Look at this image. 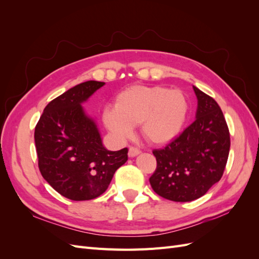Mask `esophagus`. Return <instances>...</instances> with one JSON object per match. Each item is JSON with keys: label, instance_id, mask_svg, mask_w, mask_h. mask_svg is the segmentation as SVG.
<instances>
[{"label": "esophagus", "instance_id": "1", "mask_svg": "<svg viewBox=\"0 0 259 259\" xmlns=\"http://www.w3.org/2000/svg\"><path fill=\"white\" fill-rule=\"evenodd\" d=\"M139 153H140V150L138 148L130 147V149H128V156H130V158H134V156L138 155Z\"/></svg>", "mask_w": 259, "mask_h": 259}]
</instances>
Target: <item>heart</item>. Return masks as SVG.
Segmentation results:
<instances>
[{
	"label": "heart",
	"instance_id": "heart-1",
	"mask_svg": "<svg viewBox=\"0 0 259 259\" xmlns=\"http://www.w3.org/2000/svg\"><path fill=\"white\" fill-rule=\"evenodd\" d=\"M188 112L189 104L180 91L136 85L121 92L115 97L114 107L105 108L103 121L117 139L130 138L139 124L147 142L161 145L179 135Z\"/></svg>",
	"mask_w": 259,
	"mask_h": 259
}]
</instances>
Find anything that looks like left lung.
I'll return each mask as SVG.
<instances>
[{
  "label": "left lung",
  "mask_w": 259,
  "mask_h": 259,
  "mask_svg": "<svg viewBox=\"0 0 259 259\" xmlns=\"http://www.w3.org/2000/svg\"><path fill=\"white\" fill-rule=\"evenodd\" d=\"M198 98L192 124L165 148L152 151L156 168L149 179L160 197L190 202L221 180L228 160L230 134L216 101L193 86Z\"/></svg>",
  "instance_id": "8db88e82"
}]
</instances>
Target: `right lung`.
<instances>
[{"instance_id": "obj_1", "label": "right lung", "mask_w": 259, "mask_h": 259, "mask_svg": "<svg viewBox=\"0 0 259 259\" xmlns=\"http://www.w3.org/2000/svg\"><path fill=\"white\" fill-rule=\"evenodd\" d=\"M104 82L75 85L45 107L34 131L43 178L65 198L92 200L103 194L115 170L127 161V148L109 151L85 103Z\"/></svg>"}]
</instances>
